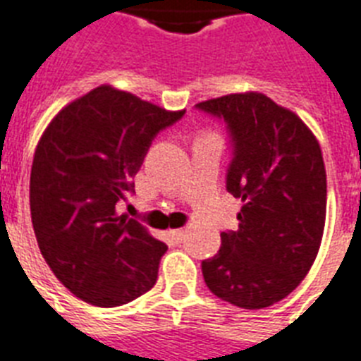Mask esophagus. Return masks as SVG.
<instances>
[{
    "mask_svg": "<svg viewBox=\"0 0 361 361\" xmlns=\"http://www.w3.org/2000/svg\"><path fill=\"white\" fill-rule=\"evenodd\" d=\"M171 235H172V239H174L176 243H181L183 241V239H185V235H187V231L185 230H171Z\"/></svg>",
    "mask_w": 361,
    "mask_h": 361,
    "instance_id": "esophagus-1",
    "label": "esophagus"
}]
</instances>
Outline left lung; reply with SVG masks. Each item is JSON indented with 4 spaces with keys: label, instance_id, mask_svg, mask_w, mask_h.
<instances>
[{
    "label": "left lung",
    "instance_id": "obj_1",
    "mask_svg": "<svg viewBox=\"0 0 361 361\" xmlns=\"http://www.w3.org/2000/svg\"><path fill=\"white\" fill-rule=\"evenodd\" d=\"M226 122L233 157L228 192L241 198L239 230L202 262L209 291L245 310L286 298L317 257L326 219V171L315 135L262 92L196 104Z\"/></svg>",
    "mask_w": 361,
    "mask_h": 361
}]
</instances>
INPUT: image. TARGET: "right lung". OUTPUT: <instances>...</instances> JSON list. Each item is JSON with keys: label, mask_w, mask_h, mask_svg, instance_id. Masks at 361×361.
Here are the masks:
<instances>
[{"label": "right lung", "mask_w": 361, "mask_h": 361, "mask_svg": "<svg viewBox=\"0 0 361 361\" xmlns=\"http://www.w3.org/2000/svg\"><path fill=\"white\" fill-rule=\"evenodd\" d=\"M183 113L102 85L59 111L38 140L29 183L38 248L85 302L122 306L157 282L166 245L116 204L133 192L155 135Z\"/></svg>", "instance_id": "obj_1"}]
</instances>
